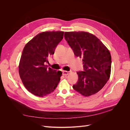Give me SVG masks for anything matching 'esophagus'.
Instances as JSON below:
<instances>
[{"mask_svg": "<svg viewBox=\"0 0 130 130\" xmlns=\"http://www.w3.org/2000/svg\"><path fill=\"white\" fill-rule=\"evenodd\" d=\"M63 73V75H68L69 74H70V73H71V72H68V71H65V70H64V71L62 72Z\"/></svg>", "mask_w": 130, "mask_h": 130, "instance_id": "obj_1", "label": "esophagus"}]
</instances>
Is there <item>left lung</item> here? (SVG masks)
<instances>
[{
  "instance_id": "left-lung-1",
  "label": "left lung",
  "mask_w": 130,
  "mask_h": 130,
  "mask_svg": "<svg viewBox=\"0 0 130 130\" xmlns=\"http://www.w3.org/2000/svg\"><path fill=\"white\" fill-rule=\"evenodd\" d=\"M64 37L84 64V71L77 72L78 81L73 88L85 96L95 94L109 78L112 62L109 51L99 39L87 32H65Z\"/></svg>"
}]
</instances>
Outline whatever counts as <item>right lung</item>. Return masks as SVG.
Returning a JSON list of instances; mask_svg holds the SVG:
<instances>
[{"label":"right lung","instance_id":"obj_1","mask_svg":"<svg viewBox=\"0 0 130 130\" xmlns=\"http://www.w3.org/2000/svg\"><path fill=\"white\" fill-rule=\"evenodd\" d=\"M63 31H45L27 42L19 64V74L26 89L34 95L44 97L55 89L62 76L61 71L47 68L45 62L53 55L63 38Z\"/></svg>","mask_w":130,"mask_h":130}]
</instances>
